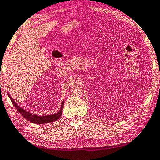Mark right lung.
<instances>
[{"instance_id": "1", "label": "right lung", "mask_w": 160, "mask_h": 160, "mask_svg": "<svg viewBox=\"0 0 160 160\" xmlns=\"http://www.w3.org/2000/svg\"><path fill=\"white\" fill-rule=\"evenodd\" d=\"M8 95L9 98L11 99L12 103L13 104V105L15 106V108L17 109V110L21 113V115L24 118L26 119L27 120L30 121V122L32 123H35V124H38V125H43V124L45 123H49L51 122H55L57 121L58 119H60V117H61L62 114V108L63 105H64V100H62V104H61V107H60V110L58 111L57 113L53 114V115H42V116H39V115H33L32 113H30L28 111L25 110L24 109H22V108L18 106V105L15 102V101L12 100V98H11V96L10 95V94L8 92Z\"/></svg>"}]
</instances>
